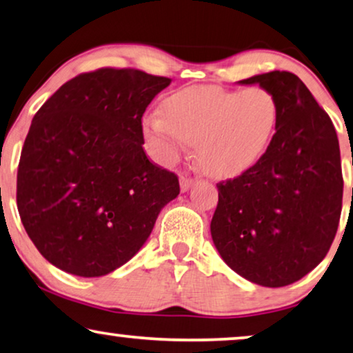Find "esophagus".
Wrapping results in <instances>:
<instances>
[{"label":"esophagus","mask_w":353,"mask_h":353,"mask_svg":"<svg viewBox=\"0 0 353 353\" xmlns=\"http://www.w3.org/2000/svg\"><path fill=\"white\" fill-rule=\"evenodd\" d=\"M179 183H181V192H188V190H190V187L193 185V179L187 177V176H182L181 181H179Z\"/></svg>","instance_id":"obj_1"}]
</instances>
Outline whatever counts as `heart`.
Masks as SVG:
<instances>
[{
  "label": "heart",
  "instance_id": "b5f03b06",
  "mask_svg": "<svg viewBox=\"0 0 353 353\" xmlns=\"http://www.w3.org/2000/svg\"><path fill=\"white\" fill-rule=\"evenodd\" d=\"M163 115H148L143 137L158 161L171 165L185 143L195 145L208 176L236 177L256 166L269 150L280 120V103L265 88L232 91L190 86L163 101Z\"/></svg>",
  "mask_w": 353,
  "mask_h": 353
}]
</instances>
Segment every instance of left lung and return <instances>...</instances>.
<instances>
[{"label": "left lung", "mask_w": 353, "mask_h": 353, "mask_svg": "<svg viewBox=\"0 0 353 353\" xmlns=\"http://www.w3.org/2000/svg\"><path fill=\"white\" fill-rule=\"evenodd\" d=\"M238 83L274 92L280 120L264 158L217 183L211 236L233 272L280 288L314 270L334 240L344 188L339 141L331 118L294 73L275 70Z\"/></svg>", "instance_id": "8db88e82"}]
</instances>
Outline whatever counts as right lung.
<instances>
[{"instance_id": "add662e5", "label": "right lung", "mask_w": 353, "mask_h": 353, "mask_svg": "<svg viewBox=\"0 0 353 353\" xmlns=\"http://www.w3.org/2000/svg\"><path fill=\"white\" fill-rule=\"evenodd\" d=\"M171 79L101 68L62 84L33 117L17 171V210L44 259L102 276L137 254L179 195L174 172L143 152L142 115Z\"/></svg>"}]
</instances>
